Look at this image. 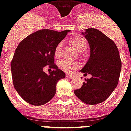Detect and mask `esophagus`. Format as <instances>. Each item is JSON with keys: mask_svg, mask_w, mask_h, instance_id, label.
Returning a JSON list of instances; mask_svg holds the SVG:
<instances>
[{"mask_svg": "<svg viewBox=\"0 0 131 131\" xmlns=\"http://www.w3.org/2000/svg\"><path fill=\"white\" fill-rule=\"evenodd\" d=\"M67 77L68 78H70V79H72L74 77V76L72 75H67Z\"/></svg>", "mask_w": 131, "mask_h": 131, "instance_id": "esophagus-1", "label": "esophagus"}]
</instances>
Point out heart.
I'll return each instance as SVG.
<instances>
[{"mask_svg":"<svg viewBox=\"0 0 131 131\" xmlns=\"http://www.w3.org/2000/svg\"><path fill=\"white\" fill-rule=\"evenodd\" d=\"M71 42L79 51L85 50L87 46V42H86L85 40L81 37H78V36L71 38ZM62 43L60 42L56 46V48H55L54 54L55 56L57 57L60 56L61 50H62ZM60 67L63 71H66V72H71L78 67V64L75 62L69 61V60H62L60 63Z\"/></svg>","mask_w":131,"mask_h":131,"instance_id":"obj_1","label":"heart"}]
</instances>
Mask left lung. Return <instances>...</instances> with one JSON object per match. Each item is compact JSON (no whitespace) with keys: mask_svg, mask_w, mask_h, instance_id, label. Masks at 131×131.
<instances>
[{"mask_svg":"<svg viewBox=\"0 0 131 131\" xmlns=\"http://www.w3.org/2000/svg\"><path fill=\"white\" fill-rule=\"evenodd\" d=\"M90 48V56L80 72L90 79L75 94L83 102L90 105L100 104L106 100L115 90L121 74V62L115 43L100 31L88 28L82 32Z\"/></svg>","mask_w":131,"mask_h":131,"instance_id":"1","label":"left lung"}]
</instances>
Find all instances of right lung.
<instances>
[{
    "instance_id": "obj_1",
    "label": "right lung",
    "mask_w": 131,
    "mask_h": 131,
    "mask_svg": "<svg viewBox=\"0 0 131 131\" xmlns=\"http://www.w3.org/2000/svg\"><path fill=\"white\" fill-rule=\"evenodd\" d=\"M69 31L38 30L27 36L17 47L10 64L13 82L26 102L42 106L55 95L56 83L66 75L54 64L55 48ZM46 66L55 69L49 75L43 71Z\"/></svg>"
}]
</instances>
